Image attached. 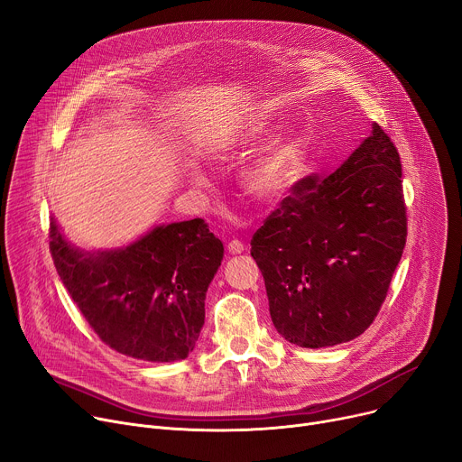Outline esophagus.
Returning a JSON list of instances; mask_svg holds the SVG:
<instances>
[{
    "mask_svg": "<svg viewBox=\"0 0 462 462\" xmlns=\"http://www.w3.org/2000/svg\"><path fill=\"white\" fill-rule=\"evenodd\" d=\"M228 253L230 254H241V253H245V245L239 239H232L228 243Z\"/></svg>",
    "mask_w": 462,
    "mask_h": 462,
    "instance_id": "esophagus-1",
    "label": "esophagus"
}]
</instances>
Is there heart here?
Wrapping results in <instances>:
<instances>
[{
    "label": "heart",
    "instance_id": "obj_1",
    "mask_svg": "<svg viewBox=\"0 0 462 462\" xmlns=\"http://www.w3.org/2000/svg\"><path fill=\"white\" fill-rule=\"evenodd\" d=\"M279 130V122L267 115L241 120L208 143V153L215 160H237L263 146ZM306 160V144L295 132H288L269 143L241 174L243 191L260 204H279L293 193L300 181Z\"/></svg>",
    "mask_w": 462,
    "mask_h": 462
}]
</instances>
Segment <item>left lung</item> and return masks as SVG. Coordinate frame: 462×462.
I'll use <instances>...</instances> for the list:
<instances>
[{"label":"left lung","instance_id":"1","mask_svg":"<svg viewBox=\"0 0 462 462\" xmlns=\"http://www.w3.org/2000/svg\"><path fill=\"white\" fill-rule=\"evenodd\" d=\"M405 241L402 162L374 125L332 174L300 180L251 241L274 328L309 349L355 340L374 323Z\"/></svg>","mask_w":462,"mask_h":462}]
</instances>
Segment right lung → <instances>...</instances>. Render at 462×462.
Wrapping results in <instances>:
<instances>
[{
	"mask_svg": "<svg viewBox=\"0 0 462 462\" xmlns=\"http://www.w3.org/2000/svg\"><path fill=\"white\" fill-rule=\"evenodd\" d=\"M55 269L111 349L146 362L188 358L225 247L202 219L156 225L126 247L87 251L50 221Z\"/></svg>",
	"mask_w": 462,
	"mask_h": 462,
	"instance_id": "right-lung-1",
	"label": "right lung"
}]
</instances>
